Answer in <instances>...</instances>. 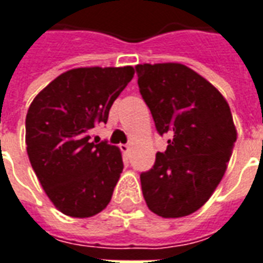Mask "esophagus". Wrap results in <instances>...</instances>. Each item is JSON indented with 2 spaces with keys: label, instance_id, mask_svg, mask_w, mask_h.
Here are the masks:
<instances>
[{
  "label": "esophagus",
  "instance_id": "1",
  "mask_svg": "<svg viewBox=\"0 0 263 263\" xmlns=\"http://www.w3.org/2000/svg\"><path fill=\"white\" fill-rule=\"evenodd\" d=\"M120 147H121L122 153H128L129 152V145H120Z\"/></svg>",
  "mask_w": 263,
  "mask_h": 263
}]
</instances>
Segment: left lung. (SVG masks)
<instances>
[{
	"mask_svg": "<svg viewBox=\"0 0 263 263\" xmlns=\"http://www.w3.org/2000/svg\"><path fill=\"white\" fill-rule=\"evenodd\" d=\"M138 85L160 135L164 153L141 174L147 208L166 219L205 205L219 185L237 141L229 103L198 72L178 62L139 64Z\"/></svg>",
	"mask_w": 263,
	"mask_h": 263,
	"instance_id": "obj_1",
	"label": "left lung"
}]
</instances>
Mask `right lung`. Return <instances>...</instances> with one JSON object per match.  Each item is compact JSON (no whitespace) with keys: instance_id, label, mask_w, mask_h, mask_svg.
Segmentation results:
<instances>
[{"instance_id":"obj_1","label":"right lung","mask_w":263,"mask_h":263,"mask_svg":"<svg viewBox=\"0 0 263 263\" xmlns=\"http://www.w3.org/2000/svg\"><path fill=\"white\" fill-rule=\"evenodd\" d=\"M132 67H83L64 72L33 99L26 151L52 205L71 217L106 209L122 168L121 151L90 141L97 124L134 78Z\"/></svg>"}]
</instances>
